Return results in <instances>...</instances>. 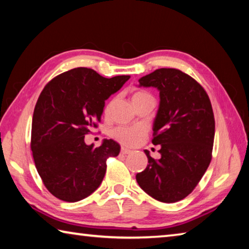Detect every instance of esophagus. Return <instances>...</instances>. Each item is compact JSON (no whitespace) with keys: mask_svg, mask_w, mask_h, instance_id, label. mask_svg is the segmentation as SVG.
Segmentation results:
<instances>
[{"mask_svg":"<svg viewBox=\"0 0 249 249\" xmlns=\"http://www.w3.org/2000/svg\"><path fill=\"white\" fill-rule=\"evenodd\" d=\"M131 150H129V149H125V147H122V149H121V154H130V153H131Z\"/></svg>","mask_w":249,"mask_h":249,"instance_id":"esophagus-1","label":"esophagus"}]
</instances>
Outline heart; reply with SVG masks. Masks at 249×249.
Returning <instances> with one entry per match:
<instances>
[{
	"mask_svg": "<svg viewBox=\"0 0 249 249\" xmlns=\"http://www.w3.org/2000/svg\"><path fill=\"white\" fill-rule=\"evenodd\" d=\"M147 95L149 94L145 93V91H136L132 96V99L144 97V96ZM143 134H144V131L140 127H118L112 131V137L116 140L122 143L124 145L128 146L138 144L142 139Z\"/></svg>",
	"mask_w": 249,
	"mask_h": 249,
	"instance_id": "obj_1",
	"label": "heart"
}]
</instances>
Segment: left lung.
<instances>
[{
    "label": "left lung",
    "instance_id": "1",
    "mask_svg": "<svg viewBox=\"0 0 249 249\" xmlns=\"http://www.w3.org/2000/svg\"><path fill=\"white\" fill-rule=\"evenodd\" d=\"M139 86L155 87L160 106L153 122L154 145L160 159L151 158L137 174L139 186L160 202L186 198L211 162L215 122L209 96L199 83L177 69H158L139 80Z\"/></svg>",
    "mask_w": 249,
    "mask_h": 249
}]
</instances>
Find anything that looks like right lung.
<instances>
[{"label":"right lung","mask_w":249,"mask_h":249,"mask_svg":"<svg viewBox=\"0 0 249 249\" xmlns=\"http://www.w3.org/2000/svg\"><path fill=\"white\" fill-rule=\"evenodd\" d=\"M129 78H106L91 69L75 68L42 89L34 110L30 146L39 176L54 197L76 202L102 184L106 160L119 154L120 145L105 139L94 147L86 144L84 137L97 127L105 100Z\"/></svg>","instance_id":"right-lung-1"}]
</instances>
